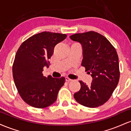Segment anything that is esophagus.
Masks as SVG:
<instances>
[{"label":"esophagus","mask_w":131,"mask_h":131,"mask_svg":"<svg viewBox=\"0 0 131 131\" xmlns=\"http://www.w3.org/2000/svg\"><path fill=\"white\" fill-rule=\"evenodd\" d=\"M65 81H67V82H70V81H72V79H70V78H68V77H65Z\"/></svg>","instance_id":"34e87169"}]
</instances>
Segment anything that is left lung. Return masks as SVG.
I'll return each instance as SVG.
<instances>
[{
  "label": "left lung",
  "instance_id": "1",
  "mask_svg": "<svg viewBox=\"0 0 131 131\" xmlns=\"http://www.w3.org/2000/svg\"><path fill=\"white\" fill-rule=\"evenodd\" d=\"M70 37L82 46L81 66L92 78L91 85L79 81L81 89L74 94L75 100L89 108L102 105L110 98L119 79L116 49L106 37L94 31L74 34Z\"/></svg>",
  "mask_w": 131,
  "mask_h": 131
}]
</instances>
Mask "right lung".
<instances>
[{
  "instance_id": "add662e5",
  "label": "right lung",
  "mask_w": 131,
  "mask_h": 131,
  "mask_svg": "<svg viewBox=\"0 0 131 131\" xmlns=\"http://www.w3.org/2000/svg\"><path fill=\"white\" fill-rule=\"evenodd\" d=\"M67 37L65 34L43 32L34 34L22 43L13 64L15 84L23 100L37 108L47 107L56 101L65 78H54L42 74L44 67L57 43Z\"/></svg>"
}]
</instances>
